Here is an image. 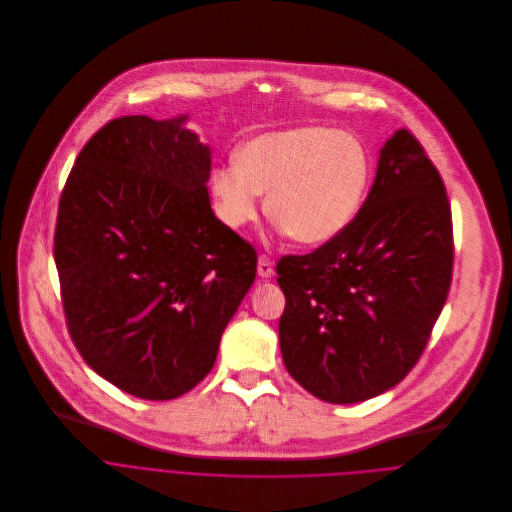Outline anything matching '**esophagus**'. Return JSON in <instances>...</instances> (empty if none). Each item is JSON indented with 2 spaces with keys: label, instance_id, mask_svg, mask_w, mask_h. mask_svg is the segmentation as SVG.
Instances as JSON below:
<instances>
[{
  "label": "esophagus",
  "instance_id": "esophagus-1",
  "mask_svg": "<svg viewBox=\"0 0 512 512\" xmlns=\"http://www.w3.org/2000/svg\"><path fill=\"white\" fill-rule=\"evenodd\" d=\"M257 273L263 279H271L273 277L275 269H273V263H271V259L267 255H259V259H257Z\"/></svg>",
  "mask_w": 512,
  "mask_h": 512
}]
</instances>
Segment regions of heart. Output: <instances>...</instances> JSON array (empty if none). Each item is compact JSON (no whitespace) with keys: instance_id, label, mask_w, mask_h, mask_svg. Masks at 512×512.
Masks as SVG:
<instances>
[{"instance_id":"obj_1","label":"heart","mask_w":512,"mask_h":512,"mask_svg":"<svg viewBox=\"0 0 512 512\" xmlns=\"http://www.w3.org/2000/svg\"><path fill=\"white\" fill-rule=\"evenodd\" d=\"M372 183V154L350 132L299 126L265 132L245 142L237 162L217 166L209 189L219 219L243 229L265 215L301 245H323L342 235Z\"/></svg>"}]
</instances>
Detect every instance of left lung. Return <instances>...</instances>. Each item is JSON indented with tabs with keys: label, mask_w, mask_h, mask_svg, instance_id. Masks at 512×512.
Masks as SVG:
<instances>
[{
	"label": "left lung",
	"mask_w": 512,
	"mask_h": 512,
	"mask_svg": "<svg viewBox=\"0 0 512 512\" xmlns=\"http://www.w3.org/2000/svg\"><path fill=\"white\" fill-rule=\"evenodd\" d=\"M452 215L442 177L400 128L380 150L352 225L277 263L279 346L315 398L356 404L400 384L420 360L452 281Z\"/></svg>",
	"instance_id": "left-lung-1"
}]
</instances>
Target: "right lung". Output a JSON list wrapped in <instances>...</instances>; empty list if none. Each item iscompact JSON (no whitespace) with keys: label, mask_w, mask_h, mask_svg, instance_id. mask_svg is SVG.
<instances>
[{"label":"right lung","mask_w":512,"mask_h":512,"mask_svg":"<svg viewBox=\"0 0 512 512\" xmlns=\"http://www.w3.org/2000/svg\"><path fill=\"white\" fill-rule=\"evenodd\" d=\"M185 122L104 124L58 207L54 259L72 342L98 376L144 400L179 398L213 370L257 273L255 249L211 209V148Z\"/></svg>","instance_id":"add662e5"}]
</instances>
